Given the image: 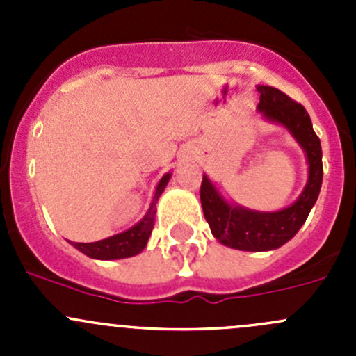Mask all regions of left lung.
Segmentation results:
<instances>
[{"label": "left lung", "mask_w": 356, "mask_h": 356, "mask_svg": "<svg viewBox=\"0 0 356 356\" xmlns=\"http://www.w3.org/2000/svg\"><path fill=\"white\" fill-rule=\"evenodd\" d=\"M258 111L267 120L284 125L303 148L308 161V182L291 207L279 211H254L227 203L210 179L203 175L200 198L211 234L222 245L241 251L275 250L294 238L318 198L324 175L321 139L312 127L305 106L270 86H258Z\"/></svg>", "instance_id": "obj_1"}]
</instances>
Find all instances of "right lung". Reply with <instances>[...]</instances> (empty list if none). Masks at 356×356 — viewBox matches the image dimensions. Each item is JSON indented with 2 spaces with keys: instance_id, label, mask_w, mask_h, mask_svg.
<instances>
[{
  "instance_id": "1",
  "label": "right lung",
  "mask_w": 356,
  "mask_h": 356,
  "mask_svg": "<svg viewBox=\"0 0 356 356\" xmlns=\"http://www.w3.org/2000/svg\"><path fill=\"white\" fill-rule=\"evenodd\" d=\"M170 174H165L160 179L156 186L155 196H153L152 204H149L148 211H146L145 217L131 227L129 231L120 232L117 236H111V238L102 239V241L96 243H72L79 251H82L88 257L96 258V260H118V258H129L134 257V254L141 253L148 245V239L152 236L153 225H155V213H156V201L160 198V195L163 193L165 186H167Z\"/></svg>"
}]
</instances>
